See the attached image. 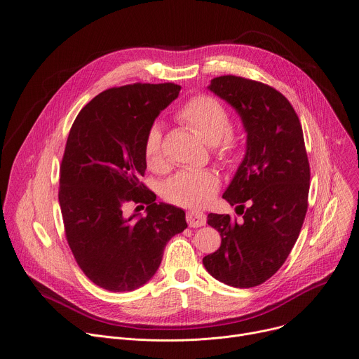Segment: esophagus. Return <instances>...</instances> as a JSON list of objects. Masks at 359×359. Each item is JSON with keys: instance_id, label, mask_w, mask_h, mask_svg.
I'll list each match as a JSON object with an SVG mask.
<instances>
[{"instance_id": "1", "label": "esophagus", "mask_w": 359, "mask_h": 359, "mask_svg": "<svg viewBox=\"0 0 359 359\" xmlns=\"http://www.w3.org/2000/svg\"><path fill=\"white\" fill-rule=\"evenodd\" d=\"M186 217H187V223L191 227H201V226L206 224V215L203 212L190 210V212H187Z\"/></svg>"}]
</instances>
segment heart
Masks as SVG:
<instances>
[{
    "label": "heart",
    "mask_w": 359,
    "mask_h": 359,
    "mask_svg": "<svg viewBox=\"0 0 359 359\" xmlns=\"http://www.w3.org/2000/svg\"><path fill=\"white\" fill-rule=\"evenodd\" d=\"M176 117L191 127L209 143L215 144L217 156L226 163H233L239 153V140L232 132V120L227 109L215 97L196 95L184 103ZM143 151L147 166L153 170L165 168L161 126L153 123L144 137ZM220 187L219 176L212 170L184 169L170 177L163 194L165 198L183 208H205L216 196Z\"/></svg>",
    "instance_id": "b5f03b06"
}]
</instances>
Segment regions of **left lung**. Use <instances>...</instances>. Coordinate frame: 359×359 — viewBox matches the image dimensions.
<instances>
[{"mask_svg": "<svg viewBox=\"0 0 359 359\" xmlns=\"http://www.w3.org/2000/svg\"><path fill=\"white\" fill-rule=\"evenodd\" d=\"M209 90L241 116L246 153L223 199L242 219L208 215L220 248L203 257L206 271L235 287L268 280L285 264L308 210L309 161L301 121L273 87L236 76H220Z\"/></svg>", "mask_w": 359, "mask_h": 359, "instance_id": "left-lung-1", "label": "left lung"}]
</instances>
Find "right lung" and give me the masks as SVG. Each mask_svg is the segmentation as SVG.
Returning a JSON list of instances; mask_svg holds the SVG:
<instances>
[{"instance_id":"right-lung-1","label":"right lung","mask_w":359,"mask_h":359,"mask_svg":"<svg viewBox=\"0 0 359 359\" xmlns=\"http://www.w3.org/2000/svg\"><path fill=\"white\" fill-rule=\"evenodd\" d=\"M180 88L173 83L109 88L72 126L58 202L76 262L103 289L128 292L149 282L166 243L187 227L184 210L156 203V194L140 182L147 130ZM128 201L146 203L148 215L126 218L122 208Z\"/></svg>"}]
</instances>
